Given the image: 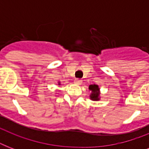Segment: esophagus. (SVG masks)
Segmentation results:
<instances>
[{
  "label": "esophagus",
  "mask_w": 149,
  "mask_h": 149,
  "mask_svg": "<svg viewBox=\"0 0 149 149\" xmlns=\"http://www.w3.org/2000/svg\"><path fill=\"white\" fill-rule=\"evenodd\" d=\"M74 83L76 84H82V79H75Z\"/></svg>",
  "instance_id": "34e87169"
}]
</instances>
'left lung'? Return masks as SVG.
<instances>
[{
  "instance_id": "obj_1",
  "label": "left lung",
  "mask_w": 149,
  "mask_h": 149,
  "mask_svg": "<svg viewBox=\"0 0 149 149\" xmlns=\"http://www.w3.org/2000/svg\"><path fill=\"white\" fill-rule=\"evenodd\" d=\"M89 89L92 91V93L91 95V99H92L93 100H99V87H98L97 85H95V84H92V85H90L89 86Z\"/></svg>"
}]
</instances>
